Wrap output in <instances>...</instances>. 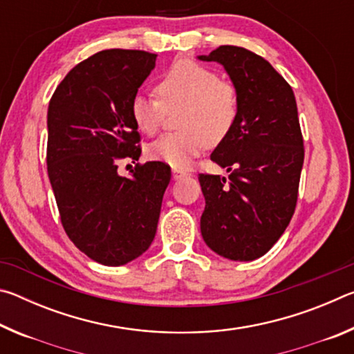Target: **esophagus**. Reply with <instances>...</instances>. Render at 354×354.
Here are the masks:
<instances>
[{
  "instance_id": "34e87169",
  "label": "esophagus",
  "mask_w": 354,
  "mask_h": 354,
  "mask_svg": "<svg viewBox=\"0 0 354 354\" xmlns=\"http://www.w3.org/2000/svg\"><path fill=\"white\" fill-rule=\"evenodd\" d=\"M171 176H173V179H181V178H184V176H187V171L185 170H183V169H173L171 170Z\"/></svg>"
}]
</instances>
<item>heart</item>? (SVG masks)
<instances>
[{
    "label": "heart",
    "instance_id": "b5f03b06",
    "mask_svg": "<svg viewBox=\"0 0 354 354\" xmlns=\"http://www.w3.org/2000/svg\"><path fill=\"white\" fill-rule=\"evenodd\" d=\"M156 92L159 100L137 93L131 101V117L137 129L151 136L164 123L167 112L181 109V133L159 137L147 149L149 159L173 169H187L207 143L217 145L223 140L237 120L236 87L220 80L217 71L190 59L173 62L160 76Z\"/></svg>",
    "mask_w": 354,
    "mask_h": 354
}]
</instances>
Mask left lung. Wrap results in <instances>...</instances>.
<instances>
[{"mask_svg": "<svg viewBox=\"0 0 354 354\" xmlns=\"http://www.w3.org/2000/svg\"><path fill=\"white\" fill-rule=\"evenodd\" d=\"M200 61L218 62L239 95L234 127L211 154L230 173L198 176L201 236L231 261H254L283 236L295 212L304 148L292 87L266 59L223 45Z\"/></svg>", "mask_w": 354, "mask_h": 354, "instance_id": "1", "label": "left lung"}]
</instances>
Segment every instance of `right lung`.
I'll return each mask as SVG.
<instances>
[{"label":"right lung","mask_w":354,"mask_h":354,"mask_svg":"<svg viewBox=\"0 0 354 354\" xmlns=\"http://www.w3.org/2000/svg\"><path fill=\"white\" fill-rule=\"evenodd\" d=\"M139 50H104L77 64L48 106L46 165L65 232L103 266H124L149 248L170 167L158 160L120 176L117 160H139L131 101L156 67Z\"/></svg>","instance_id":"obj_1"}]
</instances>
